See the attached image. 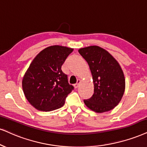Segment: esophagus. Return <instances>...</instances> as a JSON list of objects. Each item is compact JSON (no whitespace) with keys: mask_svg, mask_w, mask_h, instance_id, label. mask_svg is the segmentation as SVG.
I'll return each instance as SVG.
<instances>
[{"mask_svg":"<svg viewBox=\"0 0 147 147\" xmlns=\"http://www.w3.org/2000/svg\"><path fill=\"white\" fill-rule=\"evenodd\" d=\"M80 82H81V80H80V79H78V80H77V82H76V84H74V87H75L76 88H78V86H79L80 83Z\"/></svg>","mask_w":147,"mask_h":147,"instance_id":"34e87169","label":"esophagus"}]
</instances>
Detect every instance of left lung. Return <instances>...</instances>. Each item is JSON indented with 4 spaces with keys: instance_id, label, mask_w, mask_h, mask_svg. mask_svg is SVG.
Here are the masks:
<instances>
[{
    "instance_id": "1",
    "label": "left lung",
    "mask_w": 147,
    "mask_h": 147,
    "mask_svg": "<svg viewBox=\"0 0 147 147\" xmlns=\"http://www.w3.org/2000/svg\"><path fill=\"white\" fill-rule=\"evenodd\" d=\"M93 76L94 93L84 99L85 105L95 112L110 111L119 104L125 88L124 74L119 63L108 51L97 46L80 48Z\"/></svg>"
}]
</instances>
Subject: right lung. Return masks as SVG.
<instances>
[{
	"mask_svg": "<svg viewBox=\"0 0 147 147\" xmlns=\"http://www.w3.org/2000/svg\"><path fill=\"white\" fill-rule=\"evenodd\" d=\"M74 49L61 46L45 48L32 60L22 80L25 97L40 111H52L65 104L74 86L61 67Z\"/></svg>",
	"mask_w": 147,
	"mask_h": 147,
	"instance_id": "right-lung-1",
	"label": "right lung"
}]
</instances>
